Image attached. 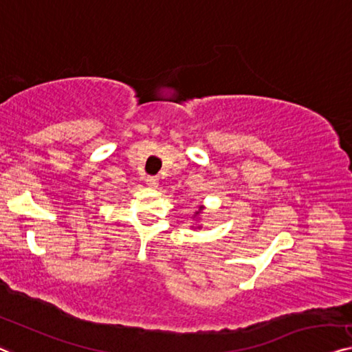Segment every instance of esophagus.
<instances>
[{"label":"esophagus","mask_w":352,"mask_h":352,"mask_svg":"<svg viewBox=\"0 0 352 352\" xmlns=\"http://www.w3.org/2000/svg\"><path fill=\"white\" fill-rule=\"evenodd\" d=\"M145 183L151 188H155L156 185H158V177H153V175H146L145 177Z\"/></svg>","instance_id":"esophagus-1"}]
</instances>
